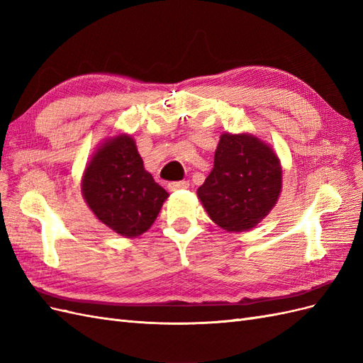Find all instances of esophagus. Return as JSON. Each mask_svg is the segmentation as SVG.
Returning <instances> with one entry per match:
<instances>
[{
  "mask_svg": "<svg viewBox=\"0 0 363 363\" xmlns=\"http://www.w3.org/2000/svg\"><path fill=\"white\" fill-rule=\"evenodd\" d=\"M186 188H189V182H186V180H182V182H171V183L168 184L169 192L179 191V189H186Z\"/></svg>",
  "mask_w": 363,
  "mask_h": 363,
  "instance_id": "obj_1",
  "label": "esophagus"
}]
</instances>
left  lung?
I'll use <instances>...</instances> for the list:
<instances>
[{
    "mask_svg": "<svg viewBox=\"0 0 363 363\" xmlns=\"http://www.w3.org/2000/svg\"><path fill=\"white\" fill-rule=\"evenodd\" d=\"M281 172L267 142L251 133H223L213 168L196 195L216 225L228 233L248 232L277 204Z\"/></svg>",
    "mask_w": 363,
    "mask_h": 363,
    "instance_id": "1",
    "label": "left lung"
}]
</instances>
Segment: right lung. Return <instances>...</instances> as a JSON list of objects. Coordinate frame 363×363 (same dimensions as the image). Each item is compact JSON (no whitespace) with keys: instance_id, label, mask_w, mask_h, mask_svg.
Here are the masks:
<instances>
[{"instance_id":"1","label":"right lung","mask_w":363,"mask_h":363,"mask_svg":"<svg viewBox=\"0 0 363 363\" xmlns=\"http://www.w3.org/2000/svg\"><path fill=\"white\" fill-rule=\"evenodd\" d=\"M83 199L100 223L124 238H138L156 221L169 194L144 168L135 139H104L82 177Z\"/></svg>"}]
</instances>
